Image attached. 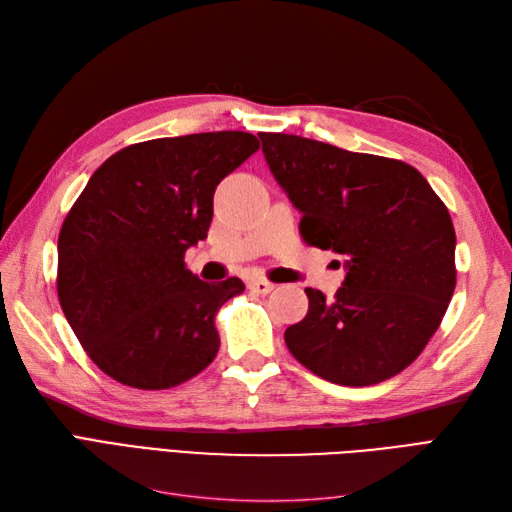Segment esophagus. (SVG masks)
<instances>
[{
  "label": "esophagus",
  "mask_w": 512,
  "mask_h": 512,
  "mask_svg": "<svg viewBox=\"0 0 512 512\" xmlns=\"http://www.w3.org/2000/svg\"><path fill=\"white\" fill-rule=\"evenodd\" d=\"M247 288H250L252 292L256 294H269L275 290V284L267 282V280H250V284H247Z\"/></svg>",
  "instance_id": "esophagus-1"
}]
</instances>
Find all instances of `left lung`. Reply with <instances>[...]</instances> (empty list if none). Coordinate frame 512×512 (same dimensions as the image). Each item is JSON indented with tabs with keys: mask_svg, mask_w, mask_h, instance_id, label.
Returning <instances> with one entry per match:
<instances>
[{
	"mask_svg": "<svg viewBox=\"0 0 512 512\" xmlns=\"http://www.w3.org/2000/svg\"><path fill=\"white\" fill-rule=\"evenodd\" d=\"M309 245L342 254L327 299L305 288L307 316L286 329L316 376L369 386L404 371L438 331L455 290V228L427 179L406 162L294 134H258Z\"/></svg>",
	"mask_w": 512,
	"mask_h": 512,
	"instance_id": "8db88e82",
	"label": "left lung"
}]
</instances>
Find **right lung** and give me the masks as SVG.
Returning <instances> with one entry per match:
<instances>
[{"label": "right lung", "mask_w": 512, "mask_h": 512, "mask_svg": "<svg viewBox=\"0 0 512 512\" xmlns=\"http://www.w3.org/2000/svg\"><path fill=\"white\" fill-rule=\"evenodd\" d=\"M258 147L232 130L153 138L91 175L59 232L57 294L104 374L160 391L215 359V312L245 286L198 280L183 254L207 239L215 188Z\"/></svg>", "instance_id": "1"}]
</instances>
